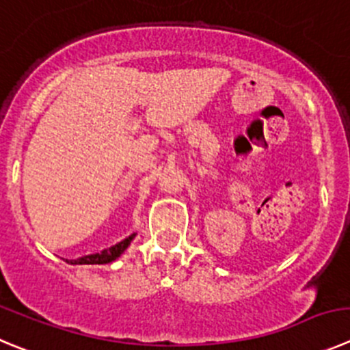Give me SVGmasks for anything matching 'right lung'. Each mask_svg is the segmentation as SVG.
Segmentation results:
<instances>
[{
  "mask_svg": "<svg viewBox=\"0 0 350 350\" xmlns=\"http://www.w3.org/2000/svg\"><path fill=\"white\" fill-rule=\"evenodd\" d=\"M135 237L136 234H131V237H127L126 240L119 241V243L113 245V247H110V249L101 250V252H98V254H91V256L79 257L77 260H72V264H109V262H112V260H116L117 257H119L120 254L127 249V247H129V243L133 241V238Z\"/></svg>",
  "mask_w": 350,
  "mask_h": 350,
  "instance_id": "obj_1",
  "label": "right lung"
}]
</instances>
